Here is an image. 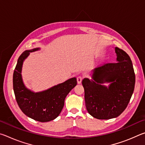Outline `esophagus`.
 <instances>
[{"label":"esophagus","instance_id":"esophagus-1","mask_svg":"<svg viewBox=\"0 0 145 145\" xmlns=\"http://www.w3.org/2000/svg\"><path fill=\"white\" fill-rule=\"evenodd\" d=\"M77 80L78 84H80L82 80V77H81V76H78V77H77Z\"/></svg>","mask_w":145,"mask_h":145}]
</instances>
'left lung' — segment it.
<instances>
[{
    "mask_svg": "<svg viewBox=\"0 0 145 145\" xmlns=\"http://www.w3.org/2000/svg\"><path fill=\"white\" fill-rule=\"evenodd\" d=\"M116 63H107L93 70L92 79L85 78L86 107L89 114L99 120L120 116L128 105L134 90V70L129 56L115 47ZM110 83L108 87L102 85Z\"/></svg>",
    "mask_w": 145,
    "mask_h": 145,
    "instance_id": "1",
    "label": "left lung"
}]
</instances>
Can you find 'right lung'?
Masks as SVG:
<instances>
[{"label": "right lung", "mask_w": 145, "mask_h": 145, "mask_svg": "<svg viewBox=\"0 0 145 145\" xmlns=\"http://www.w3.org/2000/svg\"><path fill=\"white\" fill-rule=\"evenodd\" d=\"M40 49L25 50L19 57L13 73V90L17 104L26 116L38 121L46 122L59 115L66 97L77 82L76 78L73 77L43 91L35 93L27 89L22 77L23 63L30 52Z\"/></svg>", "instance_id": "add662e5"}]
</instances>
